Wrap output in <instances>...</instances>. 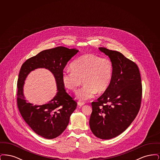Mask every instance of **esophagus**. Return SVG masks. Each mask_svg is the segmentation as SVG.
<instances>
[{"instance_id": "obj_1", "label": "esophagus", "mask_w": 160, "mask_h": 160, "mask_svg": "<svg viewBox=\"0 0 160 160\" xmlns=\"http://www.w3.org/2000/svg\"><path fill=\"white\" fill-rule=\"evenodd\" d=\"M77 104H78V105L79 106H83L84 105V102H80V101H78Z\"/></svg>"}]
</instances>
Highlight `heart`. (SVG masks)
I'll return each instance as SVG.
<instances>
[{"instance_id":"1","label":"heart","mask_w":160,"mask_h":160,"mask_svg":"<svg viewBox=\"0 0 160 160\" xmlns=\"http://www.w3.org/2000/svg\"><path fill=\"white\" fill-rule=\"evenodd\" d=\"M71 69H65L62 82L74 91L82 83L83 86L76 92L77 98L86 101L94 95L102 93L109 87L113 75L114 65L110 59L95 54H86L78 58L71 65Z\"/></svg>"}]
</instances>
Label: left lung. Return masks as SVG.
I'll list each match as a JSON object with an SVG mask.
<instances>
[{"label": "left lung", "mask_w": 160, "mask_h": 160, "mask_svg": "<svg viewBox=\"0 0 160 160\" xmlns=\"http://www.w3.org/2000/svg\"><path fill=\"white\" fill-rule=\"evenodd\" d=\"M114 65L108 89L92 102L89 125L96 137L107 140L116 137L129 127L140 108L142 86L139 69L121 53L99 47Z\"/></svg>", "instance_id": "obj_1"}]
</instances>
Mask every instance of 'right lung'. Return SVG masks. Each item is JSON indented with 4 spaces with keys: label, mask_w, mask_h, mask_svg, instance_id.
Wrapping results in <instances>:
<instances>
[{
    "label": "right lung",
    "mask_w": 160,
    "mask_h": 160,
    "mask_svg": "<svg viewBox=\"0 0 160 160\" xmlns=\"http://www.w3.org/2000/svg\"><path fill=\"white\" fill-rule=\"evenodd\" d=\"M76 48L57 47L45 50L29 58L21 67L17 82V106L23 119L35 133L47 139L58 137L67 128L77 102L65 90L62 74L66 65L78 53ZM38 68L49 70L57 86L54 98L42 105L28 103L23 93L24 81L28 74Z\"/></svg>",
    "instance_id": "obj_1"
}]
</instances>
